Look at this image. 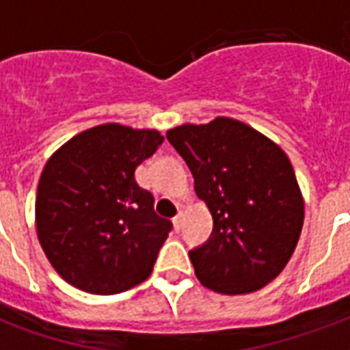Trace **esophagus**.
<instances>
[{"mask_svg":"<svg viewBox=\"0 0 350 350\" xmlns=\"http://www.w3.org/2000/svg\"><path fill=\"white\" fill-rule=\"evenodd\" d=\"M172 223H174V230L176 232H180L183 227V213L178 212V215H176L174 219H172Z\"/></svg>","mask_w":350,"mask_h":350,"instance_id":"34e87169","label":"esophagus"}]
</instances>
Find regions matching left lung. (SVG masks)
<instances>
[{"mask_svg":"<svg viewBox=\"0 0 350 350\" xmlns=\"http://www.w3.org/2000/svg\"><path fill=\"white\" fill-rule=\"evenodd\" d=\"M213 217L210 238L189 251L198 281L245 294L275 279L293 257L304 200L285 152L250 125L215 118L167 133Z\"/></svg>","mask_w":350,"mask_h":350,"instance_id":"obj_1","label":"left lung"}]
</instances>
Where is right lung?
<instances>
[{
	"label": "right lung",
	"instance_id": "1",
	"mask_svg": "<svg viewBox=\"0 0 350 350\" xmlns=\"http://www.w3.org/2000/svg\"><path fill=\"white\" fill-rule=\"evenodd\" d=\"M165 138L118 123L72 137L42 170L35 217L54 270L84 293L118 294L152 273L172 223L135 170Z\"/></svg>",
	"mask_w": 350,
	"mask_h": 350
}]
</instances>
